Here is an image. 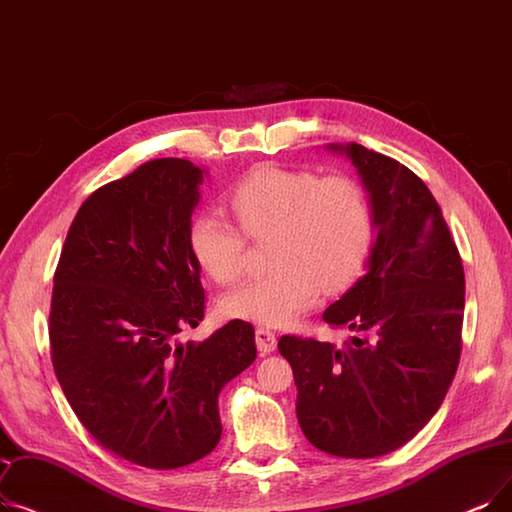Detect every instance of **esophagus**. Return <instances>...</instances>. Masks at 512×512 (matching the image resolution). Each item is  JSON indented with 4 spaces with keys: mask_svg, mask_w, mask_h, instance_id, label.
<instances>
[{
    "mask_svg": "<svg viewBox=\"0 0 512 512\" xmlns=\"http://www.w3.org/2000/svg\"><path fill=\"white\" fill-rule=\"evenodd\" d=\"M255 341H257V349L261 353H272L278 345V339H276V332L265 328V326H257L255 330Z\"/></svg>",
    "mask_w": 512,
    "mask_h": 512,
    "instance_id": "1",
    "label": "esophagus"
}]
</instances>
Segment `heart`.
<instances>
[{
	"label": "heart",
	"mask_w": 512,
	"mask_h": 512,
	"mask_svg": "<svg viewBox=\"0 0 512 512\" xmlns=\"http://www.w3.org/2000/svg\"><path fill=\"white\" fill-rule=\"evenodd\" d=\"M230 209L196 215L188 244L198 265L219 284L244 272L249 240L272 238V274L242 284L221 301L228 318L280 326L316 303L320 288H345L370 253L374 236L366 190L347 175L320 177L307 169L263 165L232 188Z\"/></svg>",
	"instance_id": "b5f03b06"
}]
</instances>
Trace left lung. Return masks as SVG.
<instances>
[{
	"mask_svg": "<svg viewBox=\"0 0 512 512\" xmlns=\"http://www.w3.org/2000/svg\"><path fill=\"white\" fill-rule=\"evenodd\" d=\"M370 192L376 240L368 272L324 311L349 328L343 349L284 335L278 349L297 385V418L318 450L385 456L439 410L462 351L464 270L435 196L399 161L362 144L337 146Z\"/></svg>",
	"mask_w": 512,
	"mask_h": 512,
	"instance_id": "8db88e82",
	"label": "left lung"
}]
</instances>
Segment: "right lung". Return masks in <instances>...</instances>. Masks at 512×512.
I'll return each instance as SVG.
<instances>
[{
	"label": "right lung",
	"instance_id": "add662e5",
	"mask_svg": "<svg viewBox=\"0 0 512 512\" xmlns=\"http://www.w3.org/2000/svg\"><path fill=\"white\" fill-rule=\"evenodd\" d=\"M203 171L154 159L85 198L54 274L50 349L58 383L102 448L148 469L215 450L217 395L255 362V330L230 320L180 343L205 316L188 230Z\"/></svg>",
	"mask_w": 512,
	"mask_h": 512
}]
</instances>
